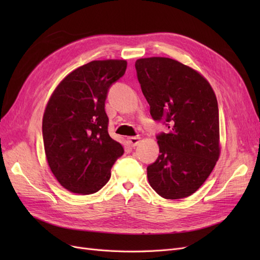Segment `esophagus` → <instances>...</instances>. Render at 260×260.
Here are the masks:
<instances>
[{"mask_svg":"<svg viewBox=\"0 0 260 260\" xmlns=\"http://www.w3.org/2000/svg\"><path fill=\"white\" fill-rule=\"evenodd\" d=\"M128 143L131 146H137L140 143V138L139 137H129L128 138Z\"/></svg>","mask_w":260,"mask_h":260,"instance_id":"34e87169","label":"esophagus"}]
</instances>
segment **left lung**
Segmentation results:
<instances>
[{
    "instance_id": "8db88e82",
    "label": "left lung",
    "mask_w": 260,
    "mask_h": 260,
    "mask_svg": "<svg viewBox=\"0 0 260 260\" xmlns=\"http://www.w3.org/2000/svg\"><path fill=\"white\" fill-rule=\"evenodd\" d=\"M141 89L155 120L169 131L157 136L159 155L147 167L153 190L166 200L184 199L205 182L219 159V111L210 83L198 70L168 57L136 61Z\"/></svg>"
}]
</instances>
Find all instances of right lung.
Returning <instances> with one entry per match:
<instances>
[{
  "label": "right lung",
  "instance_id": "right-lung-1",
  "mask_svg": "<svg viewBox=\"0 0 260 260\" xmlns=\"http://www.w3.org/2000/svg\"><path fill=\"white\" fill-rule=\"evenodd\" d=\"M127 60L88 62L68 74L52 93L42 120L46 160L66 190L88 195L111 178L123 146L108 135V88L124 75Z\"/></svg>",
  "mask_w": 260,
  "mask_h": 260
}]
</instances>
